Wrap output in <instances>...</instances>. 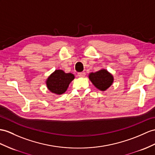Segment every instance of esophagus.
<instances>
[{
	"mask_svg": "<svg viewBox=\"0 0 155 155\" xmlns=\"http://www.w3.org/2000/svg\"><path fill=\"white\" fill-rule=\"evenodd\" d=\"M78 75L80 78H84V77H85V71H81V72H79L78 74Z\"/></svg>",
	"mask_w": 155,
	"mask_h": 155,
	"instance_id": "1",
	"label": "esophagus"
}]
</instances>
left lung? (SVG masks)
Returning <instances> with one entry per match:
<instances>
[{
  "label": "left lung",
  "mask_w": 155,
  "mask_h": 155,
  "mask_svg": "<svg viewBox=\"0 0 155 155\" xmlns=\"http://www.w3.org/2000/svg\"><path fill=\"white\" fill-rule=\"evenodd\" d=\"M89 79L93 85L102 91H104L112 85L114 76L106 69H101L96 72L89 74Z\"/></svg>",
  "instance_id": "left-lung-1"
}]
</instances>
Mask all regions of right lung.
Returning <instances> with one entry per match:
<instances>
[{
  "instance_id": "right-lung-1",
  "label": "right lung",
  "mask_w": 155,
  "mask_h": 155,
  "mask_svg": "<svg viewBox=\"0 0 155 155\" xmlns=\"http://www.w3.org/2000/svg\"><path fill=\"white\" fill-rule=\"evenodd\" d=\"M75 78L71 73H65L62 70H56L46 80L47 89L56 95H62L68 88L70 83Z\"/></svg>"
}]
</instances>
